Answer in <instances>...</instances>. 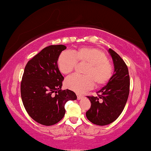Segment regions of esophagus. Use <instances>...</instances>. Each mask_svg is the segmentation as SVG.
<instances>
[{
    "mask_svg": "<svg viewBox=\"0 0 151 151\" xmlns=\"http://www.w3.org/2000/svg\"><path fill=\"white\" fill-rule=\"evenodd\" d=\"M82 98H83V96L82 95H80V94H77V98H78V100H81V99H82Z\"/></svg>",
    "mask_w": 151,
    "mask_h": 151,
    "instance_id": "obj_1",
    "label": "esophagus"
}]
</instances>
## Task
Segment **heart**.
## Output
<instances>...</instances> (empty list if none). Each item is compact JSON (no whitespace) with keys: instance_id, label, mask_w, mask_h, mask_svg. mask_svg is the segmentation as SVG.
<instances>
[{"instance_id":"obj_1","label":"heart","mask_w":151,"mask_h":151,"mask_svg":"<svg viewBox=\"0 0 151 151\" xmlns=\"http://www.w3.org/2000/svg\"><path fill=\"white\" fill-rule=\"evenodd\" d=\"M78 63L87 64L80 76L74 74L65 79L64 86L66 88L78 93H83L92 89L94 83L97 87L106 85L112 78L113 66L108 57L100 49L83 47L72 53L64 51L58 59V67L62 74H69L72 71Z\"/></svg>"}]
</instances>
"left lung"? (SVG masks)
<instances>
[{"instance_id": "obj_1", "label": "left lung", "mask_w": 151, "mask_h": 151, "mask_svg": "<svg viewBox=\"0 0 151 151\" xmlns=\"http://www.w3.org/2000/svg\"><path fill=\"white\" fill-rule=\"evenodd\" d=\"M108 52L113 60L114 71L106 86L97 92L98 96H88L91 107L86 117L93 124L104 126L116 120L124 110L130 90V77L124 60L112 49Z\"/></svg>"}]
</instances>
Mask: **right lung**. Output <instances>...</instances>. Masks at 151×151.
Returning <instances> with one entry per match:
<instances>
[{
	"mask_svg": "<svg viewBox=\"0 0 151 151\" xmlns=\"http://www.w3.org/2000/svg\"><path fill=\"white\" fill-rule=\"evenodd\" d=\"M66 47L49 45L35 55L24 68L21 94L29 115L39 124L51 126L65 113V104L77 99L70 90H61L63 76L58 67V59Z\"/></svg>",
	"mask_w": 151,
	"mask_h": 151,
	"instance_id": "add662e5",
	"label": "right lung"
}]
</instances>
